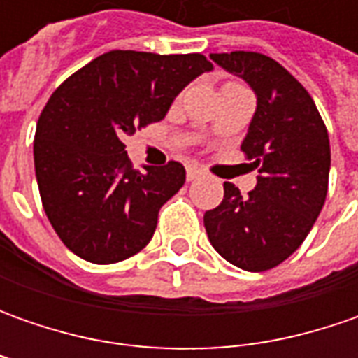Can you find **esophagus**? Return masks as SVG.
I'll use <instances>...</instances> for the list:
<instances>
[{
  "mask_svg": "<svg viewBox=\"0 0 358 358\" xmlns=\"http://www.w3.org/2000/svg\"><path fill=\"white\" fill-rule=\"evenodd\" d=\"M201 175H203V169H199L197 165L187 167V181H195V179H199Z\"/></svg>",
  "mask_w": 358,
  "mask_h": 358,
  "instance_id": "1",
  "label": "esophagus"
}]
</instances>
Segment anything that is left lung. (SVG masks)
Wrapping results in <instances>:
<instances>
[{
    "mask_svg": "<svg viewBox=\"0 0 358 358\" xmlns=\"http://www.w3.org/2000/svg\"><path fill=\"white\" fill-rule=\"evenodd\" d=\"M211 59L257 97L241 149L259 175L247 197L233 183L223 185L221 205L203 217L205 231L231 265L259 273L295 253L321 213L331 169L329 133L307 90L281 63L255 51L211 53Z\"/></svg>",
    "mask_w": 358,
    "mask_h": 358,
    "instance_id": "8db88e82",
    "label": "left lung"
}]
</instances>
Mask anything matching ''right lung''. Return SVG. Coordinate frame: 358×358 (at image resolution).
I'll return each mask as SVG.
<instances>
[{
	"label": "right lung",
	"instance_id": "right-lung-1",
	"mask_svg": "<svg viewBox=\"0 0 358 358\" xmlns=\"http://www.w3.org/2000/svg\"><path fill=\"white\" fill-rule=\"evenodd\" d=\"M213 63L201 53L109 51L65 79L43 107L35 177L51 227L69 251L111 265L139 253L185 167H131L125 137L167 115L175 97Z\"/></svg>",
	"mask_w": 358,
	"mask_h": 358
}]
</instances>
